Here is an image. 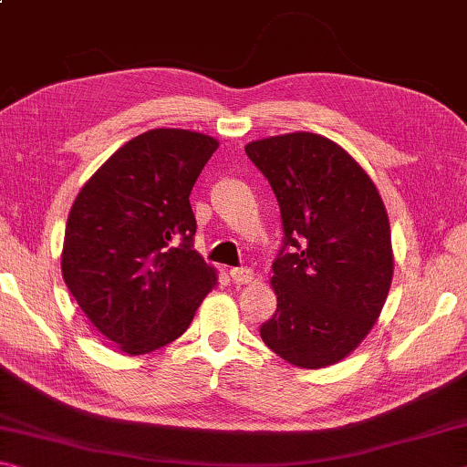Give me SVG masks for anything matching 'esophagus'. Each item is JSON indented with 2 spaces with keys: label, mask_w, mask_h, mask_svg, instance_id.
I'll list each match as a JSON object with an SVG mask.
<instances>
[{
  "label": "esophagus",
  "mask_w": 467,
  "mask_h": 467,
  "mask_svg": "<svg viewBox=\"0 0 467 467\" xmlns=\"http://www.w3.org/2000/svg\"><path fill=\"white\" fill-rule=\"evenodd\" d=\"M228 274H231V280L234 284H249L253 280V272L249 267H233Z\"/></svg>",
  "instance_id": "34e87169"
}]
</instances>
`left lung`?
<instances>
[{"instance_id": "obj_1", "label": "left lung", "mask_w": 467, "mask_h": 467, "mask_svg": "<svg viewBox=\"0 0 467 467\" xmlns=\"http://www.w3.org/2000/svg\"><path fill=\"white\" fill-rule=\"evenodd\" d=\"M282 218L272 264L278 309L259 334L290 365H336L375 326L393 278L391 231L377 187L334 141L309 131L244 146Z\"/></svg>"}]
</instances>
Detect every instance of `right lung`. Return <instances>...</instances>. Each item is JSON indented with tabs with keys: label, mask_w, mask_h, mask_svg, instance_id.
Returning <instances> with one entry per match:
<instances>
[{
	"label": "right lung",
	"mask_w": 467,
	"mask_h": 467,
	"mask_svg": "<svg viewBox=\"0 0 467 467\" xmlns=\"http://www.w3.org/2000/svg\"><path fill=\"white\" fill-rule=\"evenodd\" d=\"M216 148L197 131H146L117 150L76 197L63 280L92 326L123 352L171 344L214 288V267L193 249L189 193Z\"/></svg>",
	"instance_id": "add662e5"
}]
</instances>
